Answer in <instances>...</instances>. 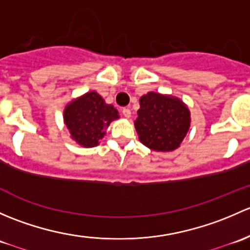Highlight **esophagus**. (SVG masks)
I'll return each mask as SVG.
<instances>
[{"instance_id":"1","label":"esophagus","mask_w":250,"mask_h":250,"mask_svg":"<svg viewBox=\"0 0 250 250\" xmlns=\"http://www.w3.org/2000/svg\"><path fill=\"white\" fill-rule=\"evenodd\" d=\"M122 115L125 116V118H129L130 115H132V112H130V109H128V107H125V109L122 110Z\"/></svg>"}]
</instances>
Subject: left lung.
Segmentation results:
<instances>
[{
	"label": "left lung",
	"mask_w": 250,
	"mask_h": 250,
	"mask_svg": "<svg viewBox=\"0 0 250 250\" xmlns=\"http://www.w3.org/2000/svg\"><path fill=\"white\" fill-rule=\"evenodd\" d=\"M139 140L153 151L179 147L190 127V111L176 98L150 92L140 98L135 120Z\"/></svg>",
	"instance_id": "obj_1"
}]
</instances>
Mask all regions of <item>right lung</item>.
Segmentation results:
<instances>
[{"instance_id":"1","label":"right lung","mask_w":250,"mask_h":250,"mask_svg":"<svg viewBox=\"0 0 250 250\" xmlns=\"http://www.w3.org/2000/svg\"><path fill=\"white\" fill-rule=\"evenodd\" d=\"M118 117V111L105 104L97 92L87 93L70 103L64 111V121L72 139L84 147L97 146L111 121Z\"/></svg>"}]
</instances>
